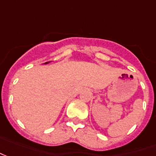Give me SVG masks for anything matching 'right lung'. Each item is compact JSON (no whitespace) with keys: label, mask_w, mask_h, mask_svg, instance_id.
Instances as JSON below:
<instances>
[{"label":"right lung","mask_w":156,"mask_h":156,"mask_svg":"<svg viewBox=\"0 0 156 156\" xmlns=\"http://www.w3.org/2000/svg\"><path fill=\"white\" fill-rule=\"evenodd\" d=\"M49 62H44V63H45V64H47V63H49Z\"/></svg>","instance_id":"obj_1"}]
</instances>
